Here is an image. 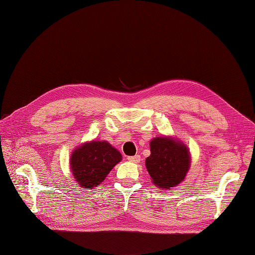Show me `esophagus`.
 I'll use <instances>...</instances> for the list:
<instances>
[{"mask_svg":"<svg viewBox=\"0 0 255 255\" xmlns=\"http://www.w3.org/2000/svg\"><path fill=\"white\" fill-rule=\"evenodd\" d=\"M128 159L132 163H139L140 161V155H134V156H128Z\"/></svg>","mask_w":255,"mask_h":255,"instance_id":"obj_1","label":"esophagus"}]
</instances>
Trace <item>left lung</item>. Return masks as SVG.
I'll return each instance as SVG.
<instances>
[{"label": "left lung", "instance_id": "8db88e82", "mask_svg": "<svg viewBox=\"0 0 255 255\" xmlns=\"http://www.w3.org/2000/svg\"><path fill=\"white\" fill-rule=\"evenodd\" d=\"M145 167L153 183L169 189L180 184L189 170V152L183 143L167 137L153 138Z\"/></svg>", "mask_w": 255, "mask_h": 255}]
</instances>
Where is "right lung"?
<instances>
[{"label": "right lung", "instance_id": "1", "mask_svg": "<svg viewBox=\"0 0 255 255\" xmlns=\"http://www.w3.org/2000/svg\"><path fill=\"white\" fill-rule=\"evenodd\" d=\"M120 160V152L107 141H91L74 150L71 171L82 187H97Z\"/></svg>", "mask_w": 255, "mask_h": 255}]
</instances>
